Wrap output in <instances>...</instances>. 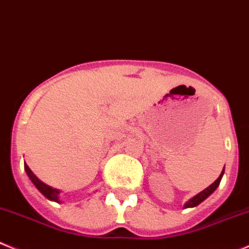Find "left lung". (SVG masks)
Wrapping results in <instances>:
<instances>
[{"mask_svg": "<svg viewBox=\"0 0 249 249\" xmlns=\"http://www.w3.org/2000/svg\"><path fill=\"white\" fill-rule=\"evenodd\" d=\"M224 173H225V167H224V169H222L221 174H220V177L217 178V179H216L215 182L213 183V184L209 185V187L206 188V189H204L203 192H200V193H199V194L195 195V196H193L192 199H189V200H188L187 203L184 204V206H183V208H184V209L195 208V206H196V205H199V204H200V203H203V201L205 200L206 198H209V196H210V195L213 194V192H215L216 188H217L220 185V182H221L222 176H224Z\"/></svg>", "mask_w": 249, "mask_h": 249, "instance_id": "8db88e82", "label": "left lung"}]
</instances>
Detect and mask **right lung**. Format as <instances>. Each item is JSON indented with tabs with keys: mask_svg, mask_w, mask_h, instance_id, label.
I'll return each mask as SVG.
<instances>
[{
	"mask_svg": "<svg viewBox=\"0 0 249 249\" xmlns=\"http://www.w3.org/2000/svg\"><path fill=\"white\" fill-rule=\"evenodd\" d=\"M24 169H25V172H27V176L29 177V179L32 180V183L36 185V189H38L39 192H40L41 194L45 196V198H48L49 200H51V201L61 203V200H60V193H61V190L56 189V188L49 187L48 184H45V183L41 182V180L36 177V174L32 172V169L28 167V164L25 163V162H24Z\"/></svg>",
	"mask_w": 249,
	"mask_h": 249,
	"instance_id": "1",
	"label": "right lung"
}]
</instances>
